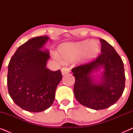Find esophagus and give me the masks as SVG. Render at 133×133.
Returning a JSON list of instances; mask_svg holds the SVG:
<instances>
[{"label": "esophagus", "instance_id": "34e87169", "mask_svg": "<svg viewBox=\"0 0 133 133\" xmlns=\"http://www.w3.org/2000/svg\"><path fill=\"white\" fill-rule=\"evenodd\" d=\"M61 72H62V75H65V74H68L70 72V70L68 68H62L61 70Z\"/></svg>", "mask_w": 133, "mask_h": 133}]
</instances>
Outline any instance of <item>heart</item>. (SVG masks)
I'll use <instances>...</instances> for the list:
<instances>
[{"label": "heart", "instance_id": "obj_1", "mask_svg": "<svg viewBox=\"0 0 133 133\" xmlns=\"http://www.w3.org/2000/svg\"><path fill=\"white\" fill-rule=\"evenodd\" d=\"M101 51V46L96 41H83L76 42L63 43L57 48L59 55L65 61H69L76 57L79 64H86L95 59ZM53 57L59 59L57 54Z\"/></svg>", "mask_w": 133, "mask_h": 133}]
</instances>
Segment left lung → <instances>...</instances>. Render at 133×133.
Returning a JSON list of instances; mask_svg holds the SVG:
<instances>
[{
	"label": "left lung",
	"instance_id": "1",
	"mask_svg": "<svg viewBox=\"0 0 133 133\" xmlns=\"http://www.w3.org/2000/svg\"><path fill=\"white\" fill-rule=\"evenodd\" d=\"M101 54L95 61L72 69L75 77L74 93L83 106L103 110L117 102L125 89V76L122 60L111 45L100 39ZM103 69L99 78L92 75Z\"/></svg>",
	"mask_w": 133,
	"mask_h": 133
}]
</instances>
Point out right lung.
Returning <instances> with one entry per match:
<instances>
[{
	"mask_svg": "<svg viewBox=\"0 0 133 133\" xmlns=\"http://www.w3.org/2000/svg\"><path fill=\"white\" fill-rule=\"evenodd\" d=\"M47 36L32 38L20 46L8 64L7 85L10 97L16 105L30 112L43 111L51 106L61 71L46 68L50 58L43 46Z\"/></svg>",
	"mask_w": 133,
	"mask_h": 133,
	"instance_id": "obj_1",
	"label": "right lung"
}]
</instances>
